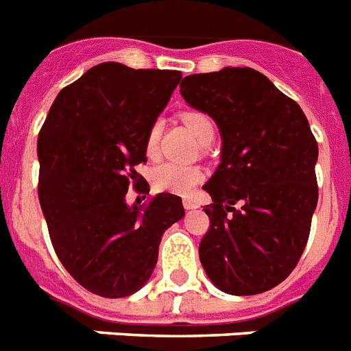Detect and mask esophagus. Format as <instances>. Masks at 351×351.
<instances>
[{
    "label": "esophagus",
    "mask_w": 351,
    "mask_h": 351,
    "mask_svg": "<svg viewBox=\"0 0 351 351\" xmlns=\"http://www.w3.org/2000/svg\"><path fill=\"white\" fill-rule=\"evenodd\" d=\"M182 206H184V210H195L197 202L192 201V199H184V201H182Z\"/></svg>",
    "instance_id": "1"
}]
</instances>
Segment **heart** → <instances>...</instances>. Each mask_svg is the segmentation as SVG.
<instances>
[{
	"label": "heart",
	"mask_w": 351,
	"mask_h": 351,
	"mask_svg": "<svg viewBox=\"0 0 351 351\" xmlns=\"http://www.w3.org/2000/svg\"><path fill=\"white\" fill-rule=\"evenodd\" d=\"M182 123L188 127V130L197 138L199 143H206L208 140H213L215 136V127L208 114L201 111H186L182 112ZM159 121H154L150 125L147 138H145V154L149 158H154L158 154L159 141ZM202 170L193 165H181L165 161V163L156 165L150 172V181L156 190L167 193H176V195H188L193 188L201 182Z\"/></svg>",
	"instance_id": "heart-1"
}]
</instances>
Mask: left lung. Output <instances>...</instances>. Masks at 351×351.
Wrapping results in <instances>:
<instances>
[{"instance_id": "8db88e82", "label": "left lung", "mask_w": 351, "mask_h": 351, "mask_svg": "<svg viewBox=\"0 0 351 351\" xmlns=\"http://www.w3.org/2000/svg\"><path fill=\"white\" fill-rule=\"evenodd\" d=\"M179 88L222 138L221 163L202 186L213 201L204 206L211 224L199 245L202 267L226 294L269 291L300 262L317 206L308 120L253 68L188 75Z\"/></svg>"}]
</instances>
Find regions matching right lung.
<instances>
[{"label":"right lung","mask_w":351,"mask_h":351,"mask_svg":"<svg viewBox=\"0 0 351 351\" xmlns=\"http://www.w3.org/2000/svg\"><path fill=\"white\" fill-rule=\"evenodd\" d=\"M173 69L93 66L57 95L37 138L39 202L60 263L102 298L152 276L161 237L184 217L181 197L127 204L145 138L181 80ZM145 199V197H143Z\"/></svg>","instance_id":"1"}]
</instances>
